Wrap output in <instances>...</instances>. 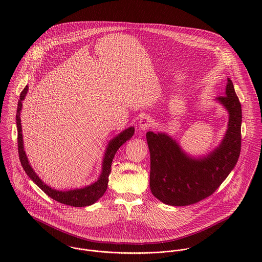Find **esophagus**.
I'll return each mask as SVG.
<instances>
[{
  "label": "esophagus",
  "instance_id": "obj_1",
  "mask_svg": "<svg viewBox=\"0 0 262 262\" xmlns=\"http://www.w3.org/2000/svg\"><path fill=\"white\" fill-rule=\"evenodd\" d=\"M152 122H153V120L150 116H143L139 121V129L143 130V131L149 129L153 124Z\"/></svg>",
  "mask_w": 262,
  "mask_h": 262
}]
</instances>
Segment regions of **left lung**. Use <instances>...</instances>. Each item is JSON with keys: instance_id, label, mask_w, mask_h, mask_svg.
<instances>
[{"instance_id": "8db88e82", "label": "left lung", "mask_w": 262, "mask_h": 262, "mask_svg": "<svg viewBox=\"0 0 262 262\" xmlns=\"http://www.w3.org/2000/svg\"><path fill=\"white\" fill-rule=\"evenodd\" d=\"M221 102L229 112V124L221 145L205 158L192 159L164 133L147 132L150 152V189L170 206L195 204L215 192L234 168L241 151L242 110L233 82L228 78Z\"/></svg>"}]
</instances>
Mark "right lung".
Returning a JSON list of instances; mask_svg holds the SVG:
<instances>
[{"label":"right lung","mask_w":262,"mask_h":262,"mask_svg":"<svg viewBox=\"0 0 262 262\" xmlns=\"http://www.w3.org/2000/svg\"><path fill=\"white\" fill-rule=\"evenodd\" d=\"M28 91V86L26 85L24 90L20 94V100L18 102L17 107V114H16V121H17V131H18V153L19 158L21 161V164L25 170V172L28 174V177L40 187L48 196L53 199L54 201L72 206V207H84L90 206L97 202L100 198L103 196V194L106 192V189L108 187L109 182V176L111 173V166L114 156L117 152V150L120 148L127 140H130V138L134 134V128L130 127L120 133L115 139L109 143V146L106 151L104 162H103V171L100 177V179L93 185L83 188H77L69 191H59L56 189H52L51 187L46 186L39 178L37 174L34 172V170L31 168L25 151L23 147V139H22V129H21V119H20V111L22 108V101L24 100L26 94Z\"/></svg>","instance_id":"obj_1"}]
</instances>
